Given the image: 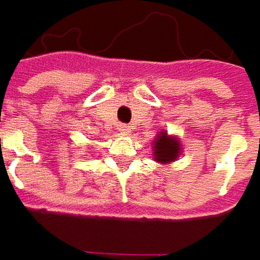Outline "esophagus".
I'll return each mask as SVG.
<instances>
[{"label":"esophagus","mask_w":260,"mask_h":260,"mask_svg":"<svg viewBox=\"0 0 260 260\" xmlns=\"http://www.w3.org/2000/svg\"><path fill=\"white\" fill-rule=\"evenodd\" d=\"M118 130H120L121 133H128V132H130V125H127V124H120V125H118Z\"/></svg>","instance_id":"esophagus-1"}]
</instances>
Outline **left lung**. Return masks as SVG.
Masks as SVG:
<instances>
[{"instance_id": "1", "label": "left lung", "mask_w": 260, "mask_h": 260, "mask_svg": "<svg viewBox=\"0 0 260 260\" xmlns=\"http://www.w3.org/2000/svg\"><path fill=\"white\" fill-rule=\"evenodd\" d=\"M155 159L161 164H168L175 161V158L180 153V143L175 137H168L167 133L162 132L161 136H158L155 146H153Z\"/></svg>"}]
</instances>
